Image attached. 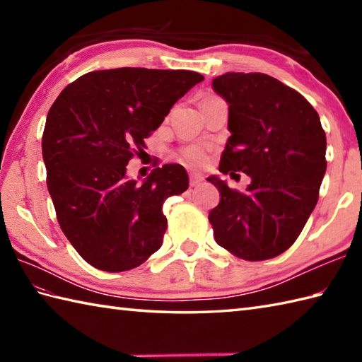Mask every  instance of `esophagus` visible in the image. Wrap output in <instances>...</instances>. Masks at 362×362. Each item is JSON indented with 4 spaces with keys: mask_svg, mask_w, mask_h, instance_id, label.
<instances>
[{
    "mask_svg": "<svg viewBox=\"0 0 362 362\" xmlns=\"http://www.w3.org/2000/svg\"><path fill=\"white\" fill-rule=\"evenodd\" d=\"M202 182H204V177L201 174H197V173L189 174V185L191 187H199Z\"/></svg>",
    "mask_w": 362,
    "mask_h": 362,
    "instance_id": "obj_1",
    "label": "esophagus"
}]
</instances>
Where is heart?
<instances>
[{"instance_id":"obj_1","label":"heart","mask_w":362,"mask_h":362,"mask_svg":"<svg viewBox=\"0 0 362 362\" xmlns=\"http://www.w3.org/2000/svg\"><path fill=\"white\" fill-rule=\"evenodd\" d=\"M180 156L187 165L196 166V168L204 166L206 163V158H209V156H206V149L204 146H199V144H191V146H187V148H183L180 151Z\"/></svg>"}]
</instances>
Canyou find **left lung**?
<instances>
[{
  "label": "left lung",
  "mask_w": 362,
  "mask_h": 362,
  "mask_svg": "<svg viewBox=\"0 0 362 362\" xmlns=\"http://www.w3.org/2000/svg\"><path fill=\"white\" fill-rule=\"evenodd\" d=\"M213 88L228 104L230 135L219 171L247 174L244 193L211 175L221 202L210 211L214 240L235 257L261 261L288 250L319 199L327 136L306 99L263 73H226Z\"/></svg>",
  "instance_id": "obj_1"
}]
</instances>
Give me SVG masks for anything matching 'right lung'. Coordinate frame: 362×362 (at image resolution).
<instances>
[{"instance_id": "obj_1", "label": "right lung", "mask_w": 362, "mask_h": 362, "mask_svg": "<svg viewBox=\"0 0 362 362\" xmlns=\"http://www.w3.org/2000/svg\"><path fill=\"white\" fill-rule=\"evenodd\" d=\"M202 81L187 70L91 71L51 105L42 138L46 185L60 228L88 264L129 271L161 247L163 202L187 191L188 174L169 163L138 185L126 179V166L171 107Z\"/></svg>"}]
</instances>
